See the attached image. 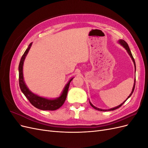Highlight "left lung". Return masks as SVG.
Returning <instances> with one entry per match:
<instances>
[{"label":"left lung","instance_id":"8db88e82","mask_svg":"<svg viewBox=\"0 0 148 148\" xmlns=\"http://www.w3.org/2000/svg\"><path fill=\"white\" fill-rule=\"evenodd\" d=\"M119 43L121 44V45H122L125 49H126V50L127 51V52H128V54L130 56V57H131V58H132V59L133 60V62H134V65H135V70H136V65H135V59H134V58H133V56H132V52H131V51H130V48H129V46H128V44L125 42L124 40H122V39H120V41H119ZM135 82H136V79H135V83H134V85H133V89H132V92H131V94L130 95V96L128 97V98L127 99H126V101L128 99V98L130 97L131 96H132V95L133 94V91H134V89H135ZM126 101H125L123 103H122V104H121L120 105H119V106H117V107H114V108H112V109H108V110H103V109H99V108H97V107H96L95 106H94L91 103L89 102V103H90V105L93 107L94 109H96V110H99V111H109V110H115V109H118V108H119V107H120L121 106H122L123 104H124V102Z\"/></svg>","mask_w":148,"mask_h":148}]
</instances>
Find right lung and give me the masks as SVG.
I'll return each instance as SVG.
<instances>
[{"label":"right lung","mask_w":148,"mask_h":148,"mask_svg":"<svg viewBox=\"0 0 148 148\" xmlns=\"http://www.w3.org/2000/svg\"><path fill=\"white\" fill-rule=\"evenodd\" d=\"M31 45H32V43H30L29 45L28 46V47L25 51L23 55L22 56L20 62L19 66H18L19 85H20V88L21 89V91L24 94V95L26 96V97L29 100L31 104L35 107H36V108L42 110H57L58 109H59L65 102L66 95H67V92H68L70 83L73 78H71L69 82V83L66 84L63 92L62 93L61 96L56 99H46V98H44V97L36 95L32 92H31L27 88V86H26L24 82L23 76V62H24L25 57L26 55H27V53L29 50Z\"/></svg>","instance_id":"1"}]
</instances>
